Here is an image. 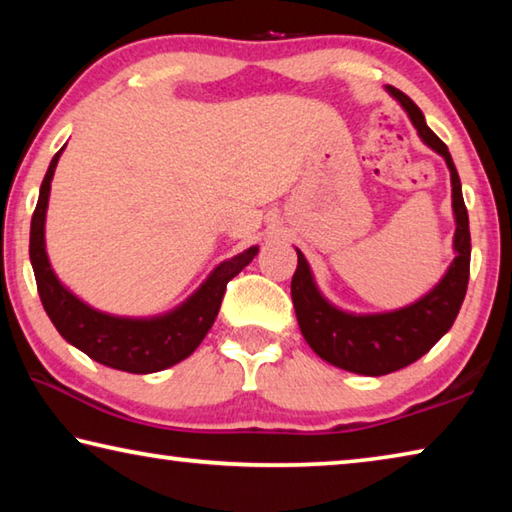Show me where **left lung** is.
<instances>
[{"instance_id": "1", "label": "left lung", "mask_w": 512, "mask_h": 512, "mask_svg": "<svg viewBox=\"0 0 512 512\" xmlns=\"http://www.w3.org/2000/svg\"><path fill=\"white\" fill-rule=\"evenodd\" d=\"M388 92L409 112L422 142L440 153L452 176V207L456 216V257L433 291L413 305L388 314L354 316L336 309L320 296L305 255L298 250V268L291 280V300L300 332L320 359L357 375L379 377L411 366L436 345L454 325L470 280V221L461 192V178L445 142L431 131L422 110L404 92L388 85Z\"/></svg>"}]
</instances>
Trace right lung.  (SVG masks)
Returning a JSON list of instances; mask_svg holds the SVG:
<instances>
[{"label":"right lung","instance_id":"obj_1","mask_svg":"<svg viewBox=\"0 0 512 512\" xmlns=\"http://www.w3.org/2000/svg\"><path fill=\"white\" fill-rule=\"evenodd\" d=\"M63 149L54 155L40 185L29 239V257L33 273H36L38 293L51 323L67 343L88 354L90 359L115 370L149 375V372L164 370L187 359L210 332L228 282L253 262L259 248H248L216 266L212 275L201 284V289L171 314L158 318H119L88 307L58 282L45 250L49 189Z\"/></svg>","mask_w":512,"mask_h":512}]
</instances>
